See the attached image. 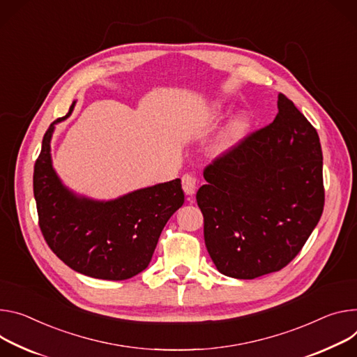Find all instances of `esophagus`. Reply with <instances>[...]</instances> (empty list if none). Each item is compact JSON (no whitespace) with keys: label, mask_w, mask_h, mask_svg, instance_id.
I'll return each mask as SVG.
<instances>
[{"label":"esophagus","mask_w":357,"mask_h":357,"mask_svg":"<svg viewBox=\"0 0 357 357\" xmlns=\"http://www.w3.org/2000/svg\"><path fill=\"white\" fill-rule=\"evenodd\" d=\"M182 188H183V192L186 193V195L192 197L197 190V178L193 175H189V174L183 175L182 176Z\"/></svg>","instance_id":"1"}]
</instances>
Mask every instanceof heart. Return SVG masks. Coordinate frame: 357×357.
I'll list each match as a JSON object with an SVG mask.
<instances>
[{
  "mask_svg": "<svg viewBox=\"0 0 357 357\" xmlns=\"http://www.w3.org/2000/svg\"><path fill=\"white\" fill-rule=\"evenodd\" d=\"M223 109H225V105L222 102L216 101L212 104V111L215 114H222ZM252 125H253V118L249 114L246 112L238 114L220 129V132L213 139L212 149L216 153H226L235 149L248 137V134L252 129Z\"/></svg>",
  "mask_w": 357,
  "mask_h": 357,
  "instance_id": "1",
  "label": "heart"
}]
</instances>
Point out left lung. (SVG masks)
Listing matches in <instances>:
<instances>
[{"instance_id": "1", "label": "left lung", "mask_w": 357, "mask_h": 357, "mask_svg": "<svg viewBox=\"0 0 357 357\" xmlns=\"http://www.w3.org/2000/svg\"><path fill=\"white\" fill-rule=\"evenodd\" d=\"M323 156L312 123L283 93L266 128L216 158L197 193L206 249L229 278L284 268L316 228L325 205Z\"/></svg>"}]
</instances>
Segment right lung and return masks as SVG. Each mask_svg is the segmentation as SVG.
Masks as SVG:
<instances>
[{"label":"right lung","mask_w":357,"mask_h":357,"mask_svg":"<svg viewBox=\"0 0 357 357\" xmlns=\"http://www.w3.org/2000/svg\"><path fill=\"white\" fill-rule=\"evenodd\" d=\"M54 121L34 168V197L41 232L51 250L75 272L125 280L145 271L162 229L183 205L181 179L141 188L109 201L79 195L62 183L52 167Z\"/></svg>","instance_id":"1"}]
</instances>
